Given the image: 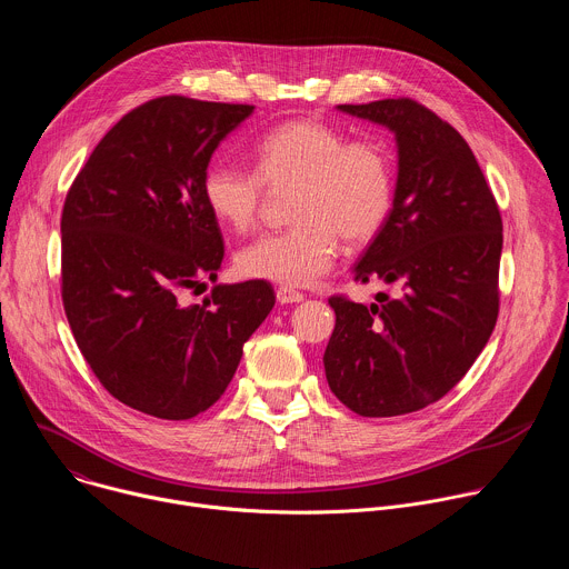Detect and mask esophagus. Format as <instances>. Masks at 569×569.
<instances>
[{"label":"esophagus","mask_w":569,"mask_h":569,"mask_svg":"<svg viewBox=\"0 0 569 569\" xmlns=\"http://www.w3.org/2000/svg\"><path fill=\"white\" fill-rule=\"evenodd\" d=\"M277 299H279V303H299V301L303 299V295H301L299 290H292V288H288V286H281V288L277 290Z\"/></svg>","instance_id":"obj_1"}]
</instances>
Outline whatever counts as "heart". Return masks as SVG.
I'll return each mask as SVG.
<instances>
[{
    "label": "heart",
    "instance_id": "obj_1",
    "mask_svg": "<svg viewBox=\"0 0 569 569\" xmlns=\"http://www.w3.org/2000/svg\"><path fill=\"white\" fill-rule=\"evenodd\" d=\"M266 187L295 189V224L248 242L236 254V268L242 277L283 286H310L327 274L340 238L349 246L376 238L393 202L387 150L373 139H347L317 119H292L266 132L254 143V171L220 159L202 178L209 211L233 231L257 224Z\"/></svg>",
    "mask_w": 569,
    "mask_h": 569
}]
</instances>
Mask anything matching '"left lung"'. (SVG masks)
<instances>
[{
	"label": "left lung",
	"instance_id": "1",
	"mask_svg": "<svg viewBox=\"0 0 569 569\" xmlns=\"http://www.w3.org/2000/svg\"><path fill=\"white\" fill-rule=\"evenodd\" d=\"M393 130L398 182L356 281L398 288L380 303L333 295L323 353L331 391L360 417H398L443 398L489 342L500 312L502 216L466 139L423 103L340 106Z\"/></svg>",
	"mask_w": 569,
	"mask_h": 569
}]
</instances>
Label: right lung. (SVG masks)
I'll return each mask as SVG.
<instances>
[{
	"label": "right lung",
	"mask_w": 569,
	"mask_h": 569,
	"mask_svg": "<svg viewBox=\"0 0 569 569\" xmlns=\"http://www.w3.org/2000/svg\"><path fill=\"white\" fill-rule=\"evenodd\" d=\"M252 110L180 94L146 101L112 126L67 191V321L99 382L143 415L184 421L209 410L274 306L263 279L182 301L222 263L202 178L222 137Z\"/></svg>",
	"instance_id": "obj_1"
}]
</instances>
